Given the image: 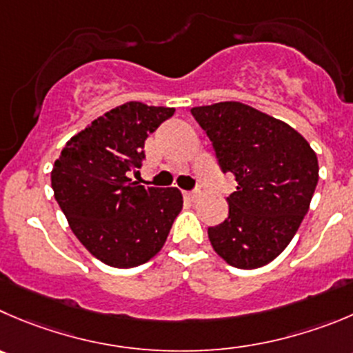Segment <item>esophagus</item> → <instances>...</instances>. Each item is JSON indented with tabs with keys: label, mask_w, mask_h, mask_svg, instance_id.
I'll return each instance as SVG.
<instances>
[{
	"label": "esophagus",
	"mask_w": 353,
	"mask_h": 353,
	"mask_svg": "<svg viewBox=\"0 0 353 353\" xmlns=\"http://www.w3.org/2000/svg\"><path fill=\"white\" fill-rule=\"evenodd\" d=\"M183 197H185L187 201H190V203H194V201L199 197V194H197L196 190H185V192H183Z\"/></svg>",
	"instance_id": "34e87169"
}]
</instances>
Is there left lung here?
Masks as SVG:
<instances>
[{
	"label": "left lung",
	"mask_w": 353,
	"mask_h": 353,
	"mask_svg": "<svg viewBox=\"0 0 353 353\" xmlns=\"http://www.w3.org/2000/svg\"><path fill=\"white\" fill-rule=\"evenodd\" d=\"M213 143L223 173H234L229 216L208 229L213 250L237 268L279 256L307 214L319 180L317 156L290 124L241 102L190 109Z\"/></svg>",
	"instance_id": "8db88e82"
}]
</instances>
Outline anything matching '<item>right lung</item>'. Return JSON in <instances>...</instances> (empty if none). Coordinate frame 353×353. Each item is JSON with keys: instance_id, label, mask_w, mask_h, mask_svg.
Wrapping results in <instances>:
<instances>
[{"instance_id": "right-lung-1", "label": "right lung", "mask_w": 353, "mask_h": 353, "mask_svg": "<svg viewBox=\"0 0 353 353\" xmlns=\"http://www.w3.org/2000/svg\"><path fill=\"white\" fill-rule=\"evenodd\" d=\"M173 107L128 102L74 135L52 170V189L79 243L105 265L132 268L156 256L182 211L174 187H143L128 174L145 159L143 143Z\"/></svg>"}]
</instances>
